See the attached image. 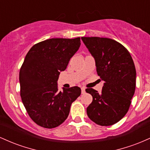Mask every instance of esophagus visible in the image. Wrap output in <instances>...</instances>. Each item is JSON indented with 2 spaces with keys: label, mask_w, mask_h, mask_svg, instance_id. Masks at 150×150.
Masks as SVG:
<instances>
[{
  "label": "esophagus",
  "mask_w": 150,
  "mask_h": 150,
  "mask_svg": "<svg viewBox=\"0 0 150 150\" xmlns=\"http://www.w3.org/2000/svg\"><path fill=\"white\" fill-rule=\"evenodd\" d=\"M81 92H82V94H85V87H81Z\"/></svg>",
  "instance_id": "34e87169"
}]
</instances>
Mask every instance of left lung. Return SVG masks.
Wrapping results in <instances>:
<instances>
[{"instance_id": "left-lung-1", "label": "left lung", "mask_w": 150, "mask_h": 150, "mask_svg": "<svg viewBox=\"0 0 150 150\" xmlns=\"http://www.w3.org/2000/svg\"><path fill=\"white\" fill-rule=\"evenodd\" d=\"M95 59L97 75L104 82L101 93L92 88V102L87 116L101 126L112 125L125 116L131 104L136 85V70L129 51L113 39L98 37H81Z\"/></svg>"}]
</instances>
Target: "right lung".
I'll list each match as a JSON object with an SVG mask.
<instances>
[{
	"instance_id": "right-lung-1",
	"label": "right lung",
	"mask_w": 150,
	"mask_h": 150,
	"mask_svg": "<svg viewBox=\"0 0 150 150\" xmlns=\"http://www.w3.org/2000/svg\"><path fill=\"white\" fill-rule=\"evenodd\" d=\"M80 46V38L49 39L31 48L20 70V96L27 113L44 128L58 127L68 118L72 103L80 95L78 87L58 91L60 72Z\"/></svg>"
}]
</instances>
